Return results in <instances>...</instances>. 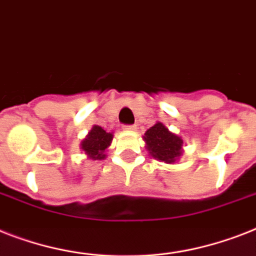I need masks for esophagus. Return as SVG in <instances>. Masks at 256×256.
I'll use <instances>...</instances> for the list:
<instances>
[{"instance_id":"34e87169","label":"esophagus","mask_w":256,"mask_h":256,"mask_svg":"<svg viewBox=\"0 0 256 256\" xmlns=\"http://www.w3.org/2000/svg\"><path fill=\"white\" fill-rule=\"evenodd\" d=\"M124 130H128V132H134V130H136V126H134V124H128V126H124Z\"/></svg>"}]
</instances>
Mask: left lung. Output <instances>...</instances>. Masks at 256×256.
Returning a JSON list of instances; mask_svg holds the SVG:
<instances>
[{
	"instance_id": "obj_1",
	"label": "left lung",
	"mask_w": 256,
	"mask_h": 256,
	"mask_svg": "<svg viewBox=\"0 0 256 256\" xmlns=\"http://www.w3.org/2000/svg\"><path fill=\"white\" fill-rule=\"evenodd\" d=\"M146 148L151 156L158 162L166 164H174L182 155V136L170 132L163 122H156L150 128L143 136Z\"/></svg>"
}]
</instances>
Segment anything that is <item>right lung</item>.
<instances>
[{
  "mask_svg": "<svg viewBox=\"0 0 256 256\" xmlns=\"http://www.w3.org/2000/svg\"><path fill=\"white\" fill-rule=\"evenodd\" d=\"M113 140V132H108L101 126L94 124L88 135L80 143V148L85 152L88 159L92 160H104L106 158L105 150L110 146Z\"/></svg>",
  "mask_w": 256,
  "mask_h": 256,
  "instance_id": "1",
  "label": "right lung"
}]
</instances>
